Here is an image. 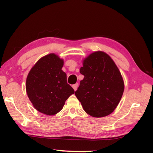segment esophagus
I'll use <instances>...</instances> for the list:
<instances>
[{"label":"esophagus","mask_w":153,"mask_h":153,"mask_svg":"<svg viewBox=\"0 0 153 153\" xmlns=\"http://www.w3.org/2000/svg\"><path fill=\"white\" fill-rule=\"evenodd\" d=\"M78 86H79L78 84H75L73 85V86H72V87H73V88L75 91H76V90L77 89V87H78Z\"/></svg>","instance_id":"obj_1"}]
</instances>
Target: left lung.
Here are the masks:
<instances>
[{
    "mask_svg": "<svg viewBox=\"0 0 153 153\" xmlns=\"http://www.w3.org/2000/svg\"><path fill=\"white\" fill-rule=\"evenodd\" d=\"M84 76L75 92L84 110L94 117L109 115L122 97L124 83L118 67L107 54L94 52L83 61Z\"/></svg>",
    "mask_w": 153,
    "mask_h": 153,
    "instance_id": "8db88e82",
    "label": "left lung"
}]
</instances>
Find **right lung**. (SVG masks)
I'll use <instances>...</instances> for the list:
<instances>
[{"mask_svg":"<svg viewBox=\"0 0 153 153\" xmlns=\"http://www.w3.org/2000/svg\"><path fill=\"white\" fill-rule=\"evenodd\" d=\"M63 60L54 53L43 56L31 69L26 79V92L36 110L48 115L59 113L66 100L74 94L62 70Z\"/></svg>","mask_w":153,"mask_h":153,"instance_id":"obj_1","label":"right lung"}]
</instances>
